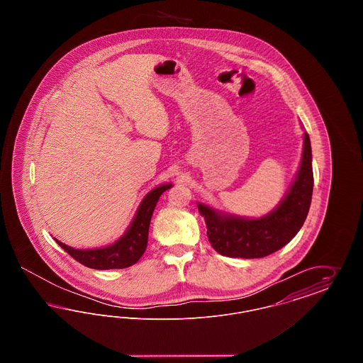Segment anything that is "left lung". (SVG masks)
<instances>
[{"label":"left lung","mask_w":363,"mask_h":363,"mask_svg":"<svg viewBox=\"0 0 363 363\" xmlns=\"http://www.w3.org/2000/svg\"><path fill=\"white\" fill-rule=\"evenodd\" d=\"M313 194V169L309 135H305L303 154L293 186L280 206L259 219L223 216L212 208L199 204L206 219L208 240L212 247L227 257H265L293 240L303 225Z\"/></svg>","instance_id":"8db88e82"}]
</instances>
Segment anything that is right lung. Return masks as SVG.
Wrapping results in <instances>:
<instances>
[{
    "instance_id": "add662e5",
    "label": "right lung",
    "mask_w": 363,
    "mask_h": 363,
    "mask_svg": "<svg viewBox=\"0 0 363 363\" xmlns=\"http://www.w3.org/2000/svg\"><path fill=\"white\" fill-rule=\"evenodd\" d=\"M170 188L172 185L169 184V185H162L150 191L143 200V203L140 204L138 213L129 230L126 231V234L111 246H107L104 249H94V250H79V249L67 246L62 242L57 240L55 241L69 256L88 268H94V269L128 268L136 264L140 257L144 255L147 242H148L150 222H151V216L155 209L156 203L160 194Z\"/></svg>"
}]
</instances>
